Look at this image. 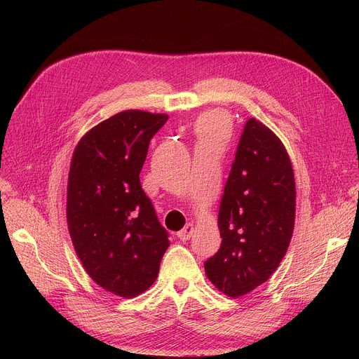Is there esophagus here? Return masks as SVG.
<instances>
[{"label":"esophagus","instance_id":"1","mask_svg":"<svg viewBox=\"0 0 359 359\" xmlns=\"http://www.w3.org/2000/svg\"><path fill=\"white\" fill-rule=\"evenodd\" d=\"M193 233H194V227H193L191 223H189V224H186V226L177 233V237H179L180 240L186 241V240H189V238L193 236Z\"/></svg>","mask_w":359,"mask_h":359}]
</instances>
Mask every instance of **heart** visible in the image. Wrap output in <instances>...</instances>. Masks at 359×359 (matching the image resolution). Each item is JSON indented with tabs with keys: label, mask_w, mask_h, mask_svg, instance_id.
<instances>
[{
	"label": "heart",
	"mask_w": 359,
	"mask_h": 359,
	"mask_svg": "<svg viewBox=\"0 0 359 359\" xmlns=\"http://www.w3.org/2000/svg\"><path fill=\"white\" fill-rule=\"evenodd\" d=\"M196 132L200 140L223 143L229 135V119L219 111L201 115L196 123Z\"/></svg>",
	"instance_id": "1"
}]
</instances>
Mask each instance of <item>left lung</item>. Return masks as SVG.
<instances>
[{
    "mask_svg": "<svg viewBox=\"0 0 359 359\" xmlns=\"http://www.w3.org/2000/svg\"><path fill=\"white\" fill-rule=\"evenodd\" d=\"M295 180L278 136L257 119L241 133L219 209L222 245L204 263L212 284L237 298L266 283L290 245Z\"/></svg>",
    "mask_w": 359,
    "mask_h": 359,
    "instance_id": "obj_1",
    "label": "left lung"
}]
</instances>
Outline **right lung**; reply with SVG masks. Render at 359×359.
Segmentation results:
<instances>
[{"mask_svg": "<svg viewBox=\"0 0 359 359\" xmlns=\"http://www.w3.org/2000/svg\"><path fill=\"white\" fill-rule=\"evenodd\" d=\"M165 114L129 109L78 142L67 190L68 230L85 271L104 290L133 298L159 274L170 241L139 173Z\"/></svg>", "mask_w": 359, "mask_h": 359, "instance_id": "1", "label": "right lung"}]
</instances>
